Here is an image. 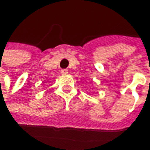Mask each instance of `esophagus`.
Wrapping results in <instances>:
<instances>
[{"label": "esophagus", "instance_id": "esophagus-1", "mask_svg": "<svg viewBox=\"0 0 150 150\" xmlns=\"http://www.w3.org/2000/svg\"><path fill=\"white\" fill-rule=\"evenodd\" d=\"M61 73H62V75H67V74L69 73V70H68V69H62V70H61Z\"/></svg>", "mask_w": 150, "mask_h": 150}]
</instances>
